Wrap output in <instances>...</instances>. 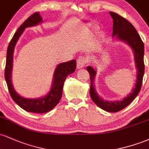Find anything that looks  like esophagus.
Masks as SVG:
<instances>
[{"mask_svg":"<svg viewBox=\"0 0 149 149\" xmlns=\"http://www.w3.org/2000/svg\"><path fill=\"white\" fill-rule=\"evenodd\" d=\"M86 64V58L83 57H79L77 59V67L78 69H82L85 67Z\"/></svg>","mask_w":149,"mask_h":149,"instance_id":"1","label":"esophagus"}]
</instances>
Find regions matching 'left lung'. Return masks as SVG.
<instances>
[{
  "label": "left lung",
  "instance_id": "left-lung-1",
  "mask_svg": "<svg viewBox=\"0 0 149 149\" xmlns=\"http://www.w3.org/2000/svg\"><path fill=\"white\" fill-rule=\"evenodd\" d=\"M113 19L112 36L119 41L125 42L130 46L134 53L135 67L136 70V80L132 92L128 94L127 97L123 100L117 101H108L101 97L97 92L95 85V79L97 74V69L92 66H87L90 77V97L99 107L107 112H118L121 111L134 100L141 90L143 73H144V64H143V54L144 46L141 38L136 30L130 22L113 12H109Z\"/></svg>",
  "mask_w": 149,
  "mask_h": 149
}]
</instances>
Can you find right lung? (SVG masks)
<instances>
[{
  "instance_id": "obj_1",
  "label": "right lung",
  "mask_w": 149,
  "mask_h": 149,
  "mask_svg": "<svg viewBox=\"0 0 149 149\" xmlns=\"http://www.w3.org/2000/svg\"><path fill=\"white\" fill-rule=\"evenodd\" d=\"M42 22L39 13H36L27 19L19 27L8 45L7 50L6 64L5 69V78L11 97L14 102L24 110L28 112L43 113L54 109L60 101L62 96L63 87L66 77L73 73L76 69V61L73 60L58 64L53 74L52 85L49 91L45 96L40 98L30 99L20 96L16 92L12 83V71L13 66V53L17 42L24 31L28 27L35 26Z\"/></svg>"
}]
</instances>
